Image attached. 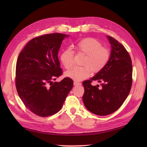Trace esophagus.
<instances>
[{"label": "esophagus", "mask_w": 147, "mask_h": 147, "mask_svg": "<svg viewBox=\"0 0 147 147\" xmlns=\"http://www.w3.org/2000/svg\"><path fill=\"white\" fill-rule=\"evenodd\" d=\"M74 84L75 86H77V85H80L81 84V83H80V82H76V81H75L74 82Z\"/></svg>", "instance_id": "34e87169"}]
</instances>
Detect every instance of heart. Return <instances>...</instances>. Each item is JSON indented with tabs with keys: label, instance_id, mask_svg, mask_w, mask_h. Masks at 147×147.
<instances>
[{
	"label": "heart",
	"instance_id": "b5f03b06",
	"mask_svg": "<svg viewBox=\"0 0 147 147\" xmlns=\"http://www.w3.org/2000/svg\"><path fill=\"white\" fill-rule=\"evenodd\" d=\"M75 50L85 55L82 62L83 66H75L66 72V76L75 81H81L90 76L91 71L98 73L104 69L110 60L109 49L102 47V43L94 38H84L75 45ZM74 53L70 48L62 51L60 60L67 69H70L74 64Z\"/></svg>",
	"mask_w": 147,
	"mask_h": 147
}]
</instances>
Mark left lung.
<instances>
[{
    "mask_svg": "<svg viewBox=\"0 0 147 147\" xmlns=\"http://www.w3.org/2000/svg\"><path fill=\"white\" fill-rule=\"evenodd\" d=\"M107 38L112 46L109 63L94 77L83 82L84 105L91 112L100 116L112 113L123 105L129 94L132 83V65L129 54L117 40L110 36ZM92 81L102 82V88L92 86Z\"/></svg>",
    "mask_w": 147,
    "mask_h": 147,
    "instance_id": "8db88e82",
    "label": "left lung"
}]
</instances>
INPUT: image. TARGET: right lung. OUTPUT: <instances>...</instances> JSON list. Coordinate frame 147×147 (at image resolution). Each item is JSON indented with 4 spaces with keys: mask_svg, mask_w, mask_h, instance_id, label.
Masks as SVG:
<instances>
[{
    "mask_svg": "<svg viewBox=\"0 0 147 147\" xmlns=\"http://www.w3.org/2000/svg\"><path fill=\"white\" fill-rule=\"evenodd\" d=\"M67 35L44 34L26 44L18 57L15 84L20 99L28 110L46 117L61 109L74 82L65 77L52 80L63 74L57 53Z\"/></svg>",
    "mask_w": 147,
    "mask_h": 147,
    "instance_id": "right-lung-1",
    "label": "right lung"
}]
</instances>
